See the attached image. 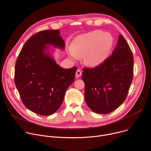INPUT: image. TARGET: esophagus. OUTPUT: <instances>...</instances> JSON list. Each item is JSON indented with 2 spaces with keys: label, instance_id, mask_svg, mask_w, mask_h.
I'll return each instance as SVG.
<instances>
[{
  "label": "esophagus",
  "instance_id": "34e87169",
  "mask_svg": "<svg viewBox=\"0 0 151 151\" xmlns=\"http://www.w3.org/2000/svg\"><path fill=\"white\" fill-rule=\"evenodd\" d=\"M81 75H82V72H81L79 69H78V70H76V76L77 78H79V77H80Z\"/></svg>",
  "mask_w": 151,
  "mask_h": 151
}]
</instances>
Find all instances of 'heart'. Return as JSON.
Returning a JSON list of instances; mask_svg holds the SVG:
<instances>
[{
  "label": "heart",
  "instance_id": "1",
  "mask_svg": "<svg viewBox=\"0 0 151 151\" xmlns=\"http://www.w3.org/2000/svg\"><path fill=\"white\" fill-rule=\"evenodd\" d=\"M112 45L113 39L109 34L96 30L78 36L73 42L69 55L73 60L85 55L86 63L96 66L108 57Z\"/></svg>",
  "mask_w": 151,
  "mask_h": 151
}]
</instances>
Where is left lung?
<instances>
[{
  "label": "left lung",
  "instance_id": "1",
  "mask_svg": "<svg viewBox=\"0 0 151 151\" xmlns=\"http://www.w3.org/2000/svg\"><path fill=\"white\" fill-rule=\"evenodd\" d=\"M133 52L120 35L112 55L93 68H83L85 99L94 112L109 114L125 101L133 77Z\"/></svg>",
  "mask_w": 151,
  "mask_h": 151
}]
</instances>
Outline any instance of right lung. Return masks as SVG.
Here are the masks:
<instances>
[{
	"label": "right lung",
	"instance_id": "obj_1",
	"mask_svg": "<svg viewBox=\"0 0 151 151\" xmlns=\"http://www.w3.org/2000/svg\"><path fill=\"white\" fill-rule=\"evenodd\" d=\"M64 50L59 30L39 32L25 43L16 61L14 81L23 104L30 111L51 115L60 107L65 93L73 82L76 67L64 69L48 50Z\"/></svg>",
	"mask_w": 151,
	"mask_h": 151
}]
</instances>
